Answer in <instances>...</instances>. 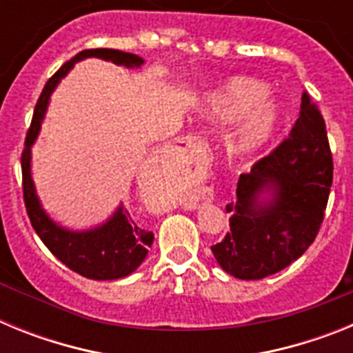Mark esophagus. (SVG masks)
Wrapping results in <instances>:
<instances>
[{"label":"esophagus","instance_id":"esophagus-1","mask_svg":"<svg viewBox=\"0 0 353 353\" xmlns=\"http://www.w3.org/2000/svg\"><path fill=\"white\" fill-rule=\"evenodd\" d=\"M183 148L189 150L191 154H196L198 157H203L205 154H207V143L201 141V139L198 138H187L185 141H183Z\"/></svg>","mask_w":353,"mask_h":353}]
</instances>
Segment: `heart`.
I'll return each instance as SVG.
<instances>
[{
    "mask_svg": "<svg viewBox=\"0 0 353 353\" xmlns=\"http://www.w3.org/2000/svg\"><path fill=\"white\" fill-rule=\"evenodd\" d=\"M270 88L260 81L235 77L207 99L205 113L219 125L240 123L233 150L240 157H258L272 146L283 125V109L270 101Z\"/></svg>",
    "mask_w": 353,
    "mask_h": 353,
    "instance_id": "obj_1",
    "label": "heart"
}]
</instances>
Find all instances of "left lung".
I'll use <instances>...</instances> for the list:
<instances>
[{
	"mask_svg": "<svg viewBox=\"0 0 353 353\" xmlns=\"http://www.w3.org/2000/svg\"><path fill=\"white\" fill-rule=\"evenodd\" d=\"M332 185L325 121L307 93L290 138L240 174L230 233L212 245L224 272L256 281L279 272L313 244Z\"/></svg>",
	"mask_w": 353,
	"mask_h": 353,
	"instance_id": "left-lung-1",
	"label": "left lung"
}]
</instances>
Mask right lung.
<instances>
[{
    "label": "right lung",
    "instance_id": "add662e5",
    "mask_svg": "<svg viewBox=\"0 0 353 353\" xmlns=\"http://www.w3.org/2000/svg\"><path fill=\"white\" fill-rule=\"evenodd\" d=\"M86 58L111 61L125 68H139L145 65L141 56L123 52L118 49H88L81 51L70 61L63 65L54 76L48 81L42 90L31 127L26 136V146L23 152V191L28 215L46 248L54 254L61 263L81 276L95 281H114L132 274L148 254V248L154 242V233L146 232L130 219L129 212L123 205H118L108 219L84 230L67 228L52 217L37 192L33 171H31V148L39 138L42 121L48 113L51 95L60 81L74 68V65Z\"/></svg>",
    "mask_w": 353,
    "mask_h": 353
}]
</instances>
